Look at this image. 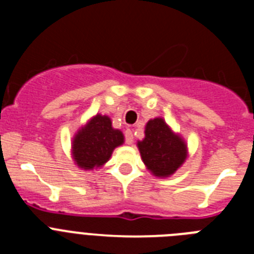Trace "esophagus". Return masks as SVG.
<instances>
[{
    "label": "esophagus",
    "mask_w": 254,
    "mask_h": 254,
    "mask_svg": "<svg viewBox=\"0 0 254 254\" xmlns=\"http://www.w3.org/2000/svg\"><path fill=\"white\" fill-rule=\"evenodd\" d=\"M125 136H126V143H127V145H132V143H133V132H132L131 129H126Z\"/></svg>",
    "instance_id": "1"
}]
</instances>
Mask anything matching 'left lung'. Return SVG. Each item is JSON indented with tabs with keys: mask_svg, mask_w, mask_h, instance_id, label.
Listing matches in <instances>:
<instances>
[{
	"mask_svg": "<svg viewBox=\"0 0 254 254\" xmlns=\"http://www.w3.org/2000/svg\"><path fill=\"white\" fill-rule=\"evenodd\" d=\"M137 147L146 169L158 178L173 176L188 158L185 138L161 117L146 123L145 137L137 141Z\"/></svg>",
	"mask_w": 254,
	"mask_h": 254,
	"instance_id": "1",
	"label": "left lung"
}]
</instances>
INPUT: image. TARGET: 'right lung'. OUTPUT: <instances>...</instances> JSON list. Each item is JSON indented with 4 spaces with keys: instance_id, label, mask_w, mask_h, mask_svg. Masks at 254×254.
I'll use <instances>...</instances> for the list:
<instances>
[{
    "instance_id": "obj_1",
    "label": "right lung",
    "mask_w": 254,
    "mask_h": 254,
    "mask_svg": "<svg viewBox=\"0 0 254 254\" xmlns=\"http://www.w3.org/2000/svg\"><path fill=\"white\" fill-rule=\"evenodd\" d=\"M123 142L122 131L113 128L109 117L98 113L77 129L71 141V155L80 169H99Z\"/></svg>"
}]
</instances>
